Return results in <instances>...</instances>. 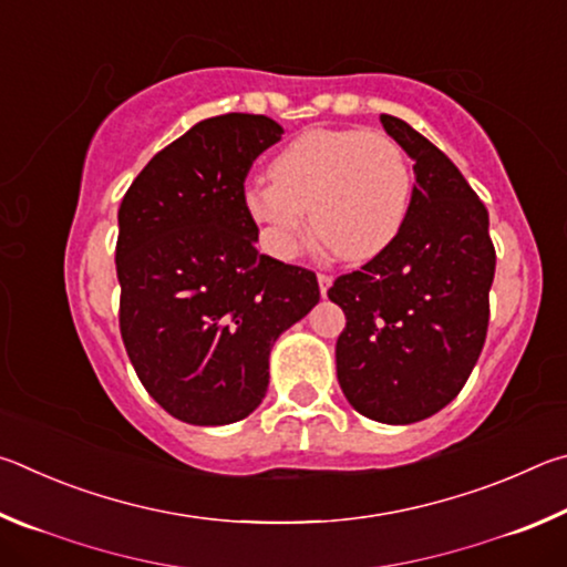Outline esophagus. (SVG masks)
I'll return each instance as SVG.
<instances>
[{"mask_svg": "<svg viewBox=\"0 0 567 567\" xmlns=\"http://www.w3.org/2000/svg\"><path fill=\"white\" fill-rule=\"evenodd\" d=\"M318 282H320V292L324 297V295H328L330 287H332V277L330 275H318Z\"/></svg>", "mask_w": 567, "mask_h": 567, "instance_id": "obj_1", "label": "esophagus"}]
</instances>
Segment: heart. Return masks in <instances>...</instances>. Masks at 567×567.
Wrapping results in <instances>:
<instances>
[{"label": "heart", "instance_id": "obj_1", "mask_svg": "<svg viewBox=\"0 0 567 567\" xmlns=\"http://www.w3.org/2000/svg\"><path fill=\"white\" fill-rule=\"evenodd\" d=\"M272 182L245 187L247 215L277 260L300 252L310 220L348 260H370L400 233L410 205V165L382 132L307 130L277 152Z\"/></svg>", "mask_w": 567, "mask_h": 567}]
</instances>
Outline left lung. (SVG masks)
<instances>
[{
	"mask_svg": "<svg viewBox=\"0 0 567 567\" xmlns=\"http://www.w3.org/2000/svg\"><path fill=\"white\" fill-rule=\"evenodd\" d=\"M382 127L415 162L395 239L328 297L348 324L334 362L360 415L410 425L443 410L473 372L491 320L495 247L473 187L433 142L392 114Z\"/></svg>",
	"mask_w": 567,
	"mask_h": 567,
	"instance_id": "left-lung-1",
	"label": "left lung"
}]
</instances>
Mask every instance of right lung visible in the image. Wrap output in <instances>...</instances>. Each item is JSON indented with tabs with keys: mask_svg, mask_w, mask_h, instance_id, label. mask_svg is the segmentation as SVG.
Listing matches in <instances>:
<instances>
[{
	"mask_svg": "<svg viewBox=\"0 0 567 567\" xmlns=\"http://www.w3.org/2000/svg\"><path fill=\"white\" fill-rule=\"evenodd\" d=\"M282 127L229 112L157 152L117 223L120 330L142 385L172 417L229 425L260 405L277 338L320 302L315 272L257 252L245 177Z\"/></svg>",
	"mask_w": 567,
	"mask_h": 567,
	"instance_id": "1",
	"label": "right lung"
}]
</instances>
